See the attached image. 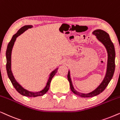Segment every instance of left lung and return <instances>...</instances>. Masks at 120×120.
<instances>
[{
	"label": "left lung",
	"mask_w": 120,
	"mask_h": 120,
	"mask_svg": "<svg viewBox=\"0 0 120 120\" xmlns=\"http://www.w3.org/2000/svg\"><path fill=\"white\" fill-rule=\"evenodd\" d=\"M93 34L96 36L97 39L100 41H101L106 48L107 52H108V64H107V70L106 75H105L104 79L102 81L101 84L93 92L87 94L81 93L77 91H76L73 87L71 77H70V71H68V79L70 82V88L72 92L78 96L83 97V98H88L92 97L99 94L101 92H103L106 87L109 83L110 81L112 79L113 75H114L115 68V51L113 43L110 39V36L108 33L101 30H97L93 32Z\"/></svg>",
	"instance_id": "left-lung-1"
}]
</instances>
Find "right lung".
<instances>
[{"mask_svg":"<svg viewBox=\"0 0 120 120\" xmlns=\"http://www.w3.org/2000/svg\"><path fill=\"white\" fill-rule=\"evenodd\" d=\"M31 27H32V25L24 26L21 28L20 29L17 31V32L16 33V34H15L13 36H12L11 39V41H9V44H8L7 49H6V71H7L8 76L9 77L11 82L12 83V84L13 85L14 88L16 89V90L19 93L21 94L22 95H24V96L29 97H36L43 95L48 92V90L49 89V87H50V84L51 81H52V79L54 76V75L56 74V73L57 72V69H58V68H56V69L54 70V71H52V72L50 73V76H49V79H48V81L47 85H46L45 87L42 90L40 91V92H29V91L26 90L25 89H24L23 88H22L20 84L17 82V81H16V79H15V78H14L13 75H12L11 69V52H12V47H13L14 43H15L16 39L17 37L21 34L22 33H23L24 32L26 31L28 29V28H30Z\"/></svg>","mask_w":120,"mask_h":120,"instance_id":"right-lung-1","label":"right lung"}]
</instances>
